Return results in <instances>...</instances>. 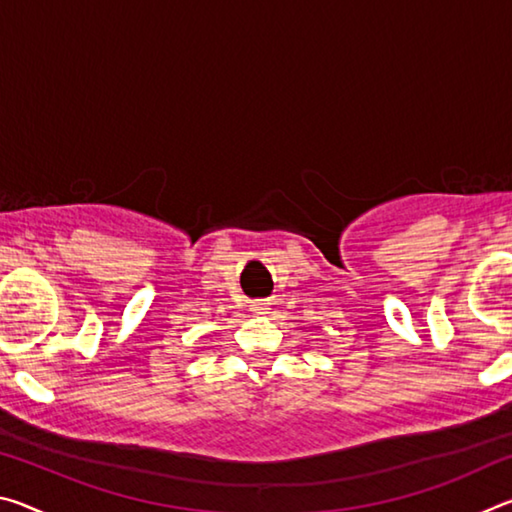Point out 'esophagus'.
Listing matches in <instances>:
<instances>
[{
    "label": "esophagus",
    "instance_id": "obj_1",
    "mask_svg": "<svg viewBox=\"0 0 512 512\" xmlns=\"http://www.w3.org/2000/svg\"><path fill=\"white\" fill-rule=\"evenodd\" d=\"M268 302H255L253 307H250V311H253V314H257V316H264V314H268Z\"/></svg>",
    "mask_w": 512,
    "mask_h": 512
}]
</instances>
